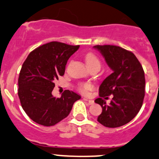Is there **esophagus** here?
I'll return each instance as SVG.
<instances>
[{
  "label": "esophagus",
  "instance_id": "1",
  "mask_svg": "<svg viewBox=\"0 0 159 159\" xmlns=\"http://www.w3.org/2000/svg\"><path fill=\"white\" fill-rule=\"evenodd\" d=\"M83 99H84V101H87L88 102H89V105H93V104L94 103V102L93 100H91V99H89L88 98H83Z\"/></svg>",
  "mask_w": 159,
  "mask_h": 159
}]
</instances>
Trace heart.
Wrapping results in <instances>:
<instances>
[{"mask_svg":"<svg viewBox=\"0 0 159 159\" xmlns=\"http://www.w3.org/2000/svg\"><path fill=\"white\" fill-rule=\"evenodd\" d=\"M85 60L86 63H87L89 68L94 66V65H98V66H101V62L100 60L98 59V57L95 55L93 53L89 52L86 54L85 56ZM78 90H79L81 92L84 93V94H87L89 91L93 89V85L90 83H81V84H78Z\"/></svg>","mask_w":159,"mask_h":159,"instance_id":"b5f03b06","label":"heart"}]
</instances>
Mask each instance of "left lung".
<instances>
[{
    "label": "left lung",
    "instance_id": "left-lung-1",
    "mask_svg": "<svg viewBox=\"0 0 159 159\" xmlns=\"http://www.w3.org/2000/svg\"><path fill=\"white\" fill-rule=\"evenodd\" d=\"M109 68L113 70L99 88L100 98L94 102L102 106L98 121L108 128H118L136 116L145 97V72L131 51L115 45H95ZM113 95L110 105L105 99Z\"/></svg>",
    "mask_w": 159,
    "mask_h": 159
}]
</instances>
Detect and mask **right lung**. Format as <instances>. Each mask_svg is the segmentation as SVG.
Listing matches in <instances>:
<instances>
[{
	"label": "right lung",
	"mask_w": 159,
	"mask_h": 159,
	"mask_svg": "<svg viewBox=\"0 0 159 159\" xmlns=\"http://www.w3.org/2000/svg\"><path fill=\"white\" fill-rule=\"evenodd\" d=\"M79 47L51 41L32 51L24 62L17 93L22 108L34 122L54 125L69 115L74 103L81 98L69 90L60 98L51 94L54 81L63 76L68 60Z\"/></svg>",
	"instance_id": "add662e5"
}]
</instances>
